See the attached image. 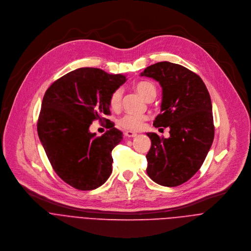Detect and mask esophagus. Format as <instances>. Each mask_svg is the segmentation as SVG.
Wrapping results in <instances>:
<instances>
[{
    "label": "esophagus",
    "mask_w": 251,
    "mask_h": 251,
    "mask_svg": "<svg viewBox=\"0 0 251 251\" xmlns=\"http://www.w3.org/2000/svg\"><path fill=\"white\" fill-rule=\"evenodd\" d=\"M125 135L128 136V137H136V136H137V133L132 132V131H127V132H125Z\"/></svg>",
    "instance_id": "34e87169"
}]
</instances>
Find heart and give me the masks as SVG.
<instances>
[{
	"label": "heart",
	"instance_id": "heart-1",
	"mask_svg": "<svg viewBox=\"0 0 251 251\" xmlns=\"http://www.w3.org/2000/svg\"><path fill=\"white\" fill-rule=\"evenodd\" d=\"M136 91L147 101L152 100L156 95V87L155 85L147 80H142L135 84ZM122 99V91L121 89H116L112 92L109 98V105L113 110H117L120 108ZM148 117L146 115H133L127 114L123 116L119 120V125L126 130L137 131L143 127L145 121H147Z\"/></svg>",
	"mask_w": 251,
	"mask_h": 251
}]
</instances>
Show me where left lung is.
<instances>
[{"label":"left lung","mask_w":251,"mask_h":251,"mask_svg":"<svg viewBox=\"0 0 251 251\" xmlns=\"http://www.w3.org/2000/svg\"><path fill=\"white\" fill-rule=\"evenodd\" d=\"M141 76L152 77L161 84V113L153 125L170 128L168 139L147 134L152 141L146 155L147 174L161 186H180L200 170L212 144L214 125L209 93L197 74L169 61L148 66Z\"/></svg>","instance_id":"left-lung-1"}]
</instances>
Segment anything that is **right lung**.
<instances>
[{
	"label": "right lung",
	"instance_id": "add662e5",
	"mask_svg": "<svg viewBox=\"0 0 251 251\" xmlns=\"http://www.w3.org/2000/svg\"><path fill=\"white\" fill-rule=\"evenodd\" d=\"M125 81L124 75L82 67L55 80L45 93L38 134L56 175L76 190L97 189L111 175V152L122 132L104 115H110V95ZM95 120L109 128L102 136L89 132Z\"/></svg>",
	"mask_w": 251,
	"mask_h": 251
}]
</instances>
